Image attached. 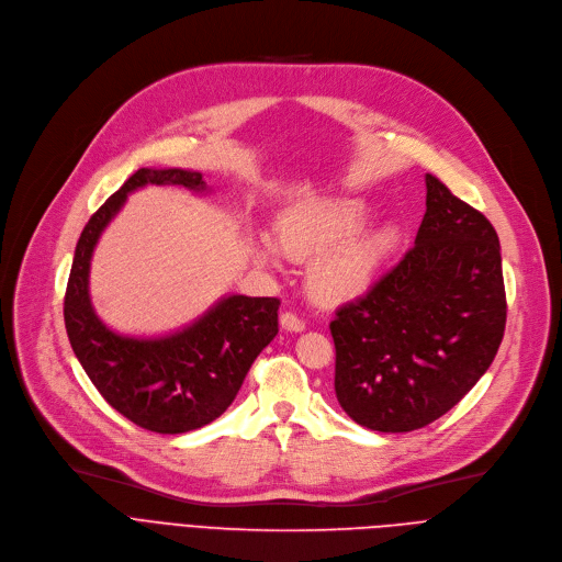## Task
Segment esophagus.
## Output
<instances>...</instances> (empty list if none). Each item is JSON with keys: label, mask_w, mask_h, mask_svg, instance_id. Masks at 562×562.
Wrapping results in <instances>:
<instances>
[{"label": "esophagus", "mask_w": 562, "mask_h": 562, "mask_svg": "<svg viewBox=\"0 0 562 562\" xmlns=\"http://www.w3.org/2000/svg\"><path fill=\"white\" fill-rule=\"evenodd\" d=\"M281 326L285 328V331H292V334H300V331H304L306 328V322L296 315V313H292V311H285L283 315H281Z\"/></svg>", "instance_id": "34e87169"}]
</instances>
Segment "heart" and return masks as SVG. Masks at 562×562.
Instances as JSON below:
<instances>
[{
	"mask_svg": "<svg viewBox=\"0 0 562 562\" xmlns=\"http://www.w3.org/2000/svg\"><path fill=\"white\" fill-rule=\"evenodd\" d=\"M368 217V206L356 200H319L279 217L277 245L292 260H313L308 288L319 304L358 302L379 283L397 251V226H366ZM256 258L262 266H277L274 245L258 240Z\"/></svg>",
	"mask_w": 562,
	"mask_h": 562,
	"instance_id": "b5f03b06",
	"label": "heart"
}]
</instances>
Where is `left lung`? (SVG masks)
I'll list each match as a JSON object with an SVG mask.
<instances>
[{
  "label": "left lung",
  "instance_id": "8db88e82",
  "mask_svg": "<svg viewBox=\"0 0 562 562\" xmlns=\"http://www.w3.org/2000/svg\"><path fill=\"white\" fill-rule=\"evenodd\" d=\"M497 231L426 175L415 247L336 311V397L372 431L406 434L451 411L487 372L506 328Z\"/></svg>",
  "mask_w": 562,
  "mask_h": 562
}]
</instances>
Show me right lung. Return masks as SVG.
Returning a JSON list of instances; mask_svg holds the SVG:
<instances>
[{
	"instance_id": "1",
	"label": "right lung",
	"mask_w": 562,
	"mask_h": 562,
	"mask_svg": "<svg viewBox=\"0 0 562 562\" xmlns=\"http://www.w3.org/2000/svg\"><path fill=\"white\" fill-rule=\"evenodd\" d=\"M145 186L206 190L202 175L190 170L140 168L131 175L81 231L63 315L70 345L99 394L147 431L175 436L211 424L236 400L251 362L279 334L281 302L228 294L170 336L128 338L111 331L90 304V258L126 194Z\"/></svg>"
}]
</instances>
